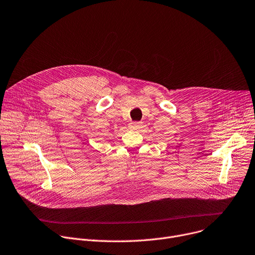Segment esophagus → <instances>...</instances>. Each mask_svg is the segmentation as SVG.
I'll return each mask as SVG.
<instances>
[{
	"instance_id": "esophagus-1",
	"label": "esophagus",
	"mask_w": 255,
	"mask_h": 255,
	"mask_svg": "<svg viewBox=\"0 0 255 255\" xmlns=\"http://www.w3.org/2000/svg\"><path fill=\"white\" fill-rule=\"evenodd\" d=\"M140 127H141V123H140V122H134V123L131 124V128L134 129V130L139 129Z\"/></svg>"
}]
</instances>
